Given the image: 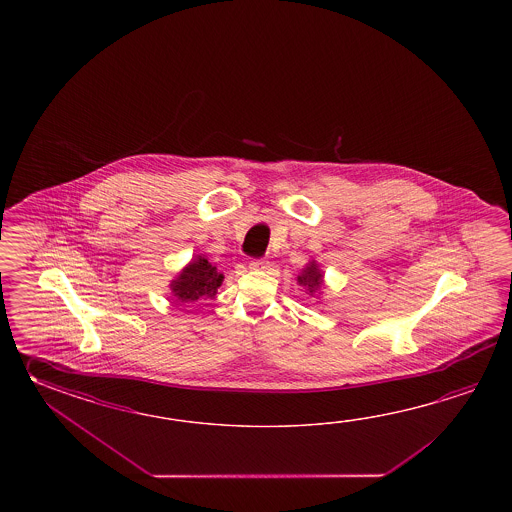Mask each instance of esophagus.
Listing matches in <instances>:
<instances>
[{
    "mask_svg": "<svg viewBox=\"0 0 512 512\" xmlns=\"http://www.w3.org/2000/svg\"><path fill=\"white\" fill-rule=\"evenodd\" d=\"M249 267H251L252 271H265V269L269 267V261L251 260V263H249Z\"/></svg>",
    "mask_w": 512,
    "mask_h": 512,
    "instance_id": "obj_1",
    "label": "esophagus"
}]
</instances>
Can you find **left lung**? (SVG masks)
<instances>
[{"label":"left lung","mask_w":512,"mask_h":512,"mask_svg":"<svg viewBox=\"0 0 512 512\" xmlns=\"http://www.w3.org/2000/svg\"><path fill=\"white\" fill-rule=\"evenodd\" d=\"M322 278H324V274L318 269L316 261L313 260L305 265L304 271L298 276V283L304 285L305 289L309 291V294H316V291H320V287H322V283H324Z\"/></svg>","instance_id":"8db88e82"}]
</instances>
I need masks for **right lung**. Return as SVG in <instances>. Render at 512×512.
Returning <instances> with one entry per match:
<instances>
[{"label":"right lung","mask_w":512,"mask_h":512,"mask_svg":"<svg viewBox=\"0 0 512 512\" xmlns=\"http://www.w3.org/2000/svg\"><path fill=\"white\" fill-rule=\"evenodd\" d=\"M221 282L223 274H219L218 269L205 256H196L172 280L170 289L179 302L194 304L197 300L214 298Z\"/></svg>","instance_id":"right-lung-1"}]
</instances>
